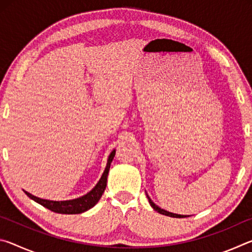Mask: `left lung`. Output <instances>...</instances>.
<instances>
[{
  "instance_id": "1",
  "label": "left lung",
  "mask_w": 252,
  "mask_h": 252,
  "mask_svg": "<svg viewBox=\"0 0 252 252\" xmlns=\"http://www.w3.org/2000/svg\"><path fill=\"white\" fill-rule=\"evenodd\" d=\"M148 197V199H149V202H150V204H151V207L155 209L156 211H158L159 213H161V215H164V216H169V217H173V218H183V216H181V215H176V213H172V212H169V211H165V210H163V209H161L160 207H158L157 204H155L152 202V200L150 199V197H149V195H147Z\"/></svg>"
}]
</instances>
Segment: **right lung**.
<instances>
[{
    "label": "right lung",
    "instance_id": "obj_1",
    "mask_svg": "<svg viewBox=\"0 0 252 252\" xmlns=\"http://www.w3.org/2000/svg\"><path fill=\"white\" fill-rule=\"evenodd\" d=\"M114 156H116V150L111 152L109 156L108 163H106V167L103 174H102L101 179L99 182L96 183V186L93 188V189L88 192L83 197H80L78 199L73 200H66V201H51V200H44L35 197V195H32L25 191V193L29 198H31L34 201L40 203L41 206L45 207L49 210L57 212V213H64V215H75V213H82L84 211L89 210L92 207H94L95 204L99 201L100 198L103 194L105 187H106V179H108V173L110 170V164L112 162Z\"/></svg>",
    "mask_w": 252,
    "mask_h": 252
}]
</instances>
